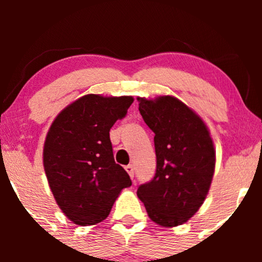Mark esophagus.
I'll return each instance as SVG.
<instances>
[{"label": "esophagus", "instance_id": "34e87169", "mask_svg": "<svg viewBox=\"0 0 262 262\" xmlns=\"http://www.w3.org/2000/svg\"><path fill=\"white\" fill-rule=\"evenodd\" d=\"M125 171L129 173V176H130V179H133L134 177V167L133 165H128V166H125Z\"/></svg>", "mask_w": 262, "mask_h": 262}]
</instances>
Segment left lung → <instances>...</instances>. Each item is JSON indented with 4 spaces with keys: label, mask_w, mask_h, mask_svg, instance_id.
<instances>
[{
    "label": "left lung",
    "mask_w": 262,
    "mask_h": 262,
    "mask_svg": "<svg viewBox=\"0 0 262 262\" xmlns=\"http://www.w3.org/2000/svg\"><path fill=\"white\" fill-rule=\"evenodd\" d=\"M138 102L155 134L156 172L137 194L152 222L177 227L200 209L209 191L215 166L212 138L202 119L175 97H138Z\"/></svg>",
    "instance_id": "8db88e82"
}]
</instances>
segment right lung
<instances>
[{
    "instance_id": "add662e5",
    "label": "right lung",
    "mask_w": 262,
    "mask_h": 262,
    "mask_svg": "<svg viewBox=\"0 0 262 262\" xmlns=\"http://www.w3.org/2000/svg\"><path fill=\"white\" fill-rule=\"evenodd\" d=\"M133 97L86 95L59 113L48 132L43 161L54 198L75 224L104 221L130 177L113 156L110 130Z\"/></svg>"
}]
</instances>
